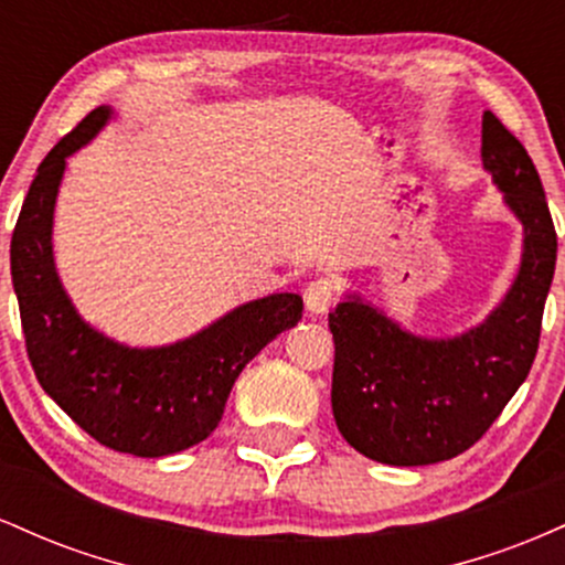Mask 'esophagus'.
I'll use <instances>...</instances> for the list:
<instances>
[{
  "mask_svg": "<svg viewBox=\"0 0 565 565\" xmlns=\"http://www.w3.org/2000/svg\"><path fill=\"white\" fill-rule=\"evenodd\" d=\"M334 291H337V287H334L332 278H327V276L316 278V281H310L308 287H305V308L316 316L327 313L334 302Z\"/></svg>",
  "mask_w": 565,
  "mask_h": 565,
  "instance_id": "esophagus-1",
  "label": "esophagus"
}]
</instances>
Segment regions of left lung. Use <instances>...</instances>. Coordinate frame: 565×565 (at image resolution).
I'll return each mask as SVG.
<instances>
[{
	"mask_svg": "<svg viewBox=\"0 0 565 565\" xmlns=\"http://www.w3.org/2000/svg\"><path fill=\"white\" fill-rule=\"evenodd\" d=\"M481 138L483 170L523 225L521 270L504 300L483 323L446 340L406 332L359 295L329 313L334 423L374 462L417 468L468 451L529 377L540 348L555 225L521 140L491 111Z\"/></svg>",
	"mask_w": 565,
	"mask_h": 565,
	"instance_id": "left-lung-1",
	"label": "left lung"
}]
</instances>
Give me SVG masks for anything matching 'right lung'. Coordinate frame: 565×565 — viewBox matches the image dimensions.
I'll return each mask as SVG.
<instances>
[{
    "instance_id": "right-lung-1",
    "label": "right lung",
    "mask_w": 565,
    "mask_h": 565,
    "mask_svg": "<svg viewBox=\"0 0 565 565\" xmlns=\"http://www.w3.org/2000/svg\"><path fill=\"white\" fill-rule=\"evenodd\" d=\"M108 119V106L89 111L39 164L12 231V287L44 393L97 444L135 457H167L215 430L242 369L302 319V297L281 291L238 305L161 348L121 345L89 327L57 278L53 215L66 159Z\"/></svg>"
}]
</instances>
